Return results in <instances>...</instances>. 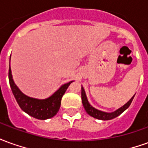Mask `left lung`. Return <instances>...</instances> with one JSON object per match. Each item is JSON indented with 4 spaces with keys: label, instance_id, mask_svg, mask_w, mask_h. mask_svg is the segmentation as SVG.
<instances>
[{
    "label": "left lung",
    "instance_id": "1",
    "mask_svg": "<svg viewBox=\"0 0 148 148\" xmlns=\"http://www.w3.org/2000/svg\"><path fill=\"white\" fill-rule=\"evenodd\" d=\"M134 97H135V95L124 106H122L121 108L118 109L117 110H116L113 112H105L99 111L97 109H94L93 106H90V103L88 101V100H87L86 95V93H85V90H84L83 87H82V101L84 108L86 109V112L90 116H91L96 118V119H98V120H102V121L112 120V119L118 116L119 115H121L123 112L125 111L130 106L131 103H132V100L134 98Z\"/></svg>",
    "mask_w": 148,
    "mask_h": 148
}]
</instances>
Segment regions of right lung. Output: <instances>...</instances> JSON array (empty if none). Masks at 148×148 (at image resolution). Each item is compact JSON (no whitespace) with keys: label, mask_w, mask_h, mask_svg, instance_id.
<instances>
[{"label":"right lung","mask_w":148,"mask_h":148,"mask_svg":"<svg viewBox=\"0 0 148 148\" xmlns=\"http://www.w3.org/2000/svg\"><path fill=\"white\" fill-rule=\"evenodd\" d=\"M8 80L10 87L21 109L31 116L39 120H46L53 117L57 114L61 105L62 97L67 90L68 86L72 82L62 85L52 96L44 100H39L32 98L24 95L18 89L13 82L12 71L9 65L8 70Z\"/></svg>","instance_id":"1"}]
</instances>
